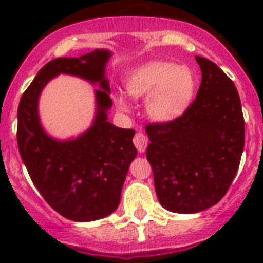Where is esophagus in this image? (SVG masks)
Returning a JSON list of instances; mask_svg holds the SVG:
<instances>
[{
  "instance_id": "34e87169",
  "label": "esophagus",
  "mask_w": 263,
  "mask_h": 263,
  "mask_svg": "<svg viewBox=\"0 0 263 263\" xmlns=\"http://www.w3.org/2000/svg\"><path fill=\"white\" fill-rule=\"evenodd\" d=\"M147 136L142 134V132H136L135 136H134V144H135V147L138 148L139 153H144V150L147 147Z\"/></svg>"
}]
</instances>
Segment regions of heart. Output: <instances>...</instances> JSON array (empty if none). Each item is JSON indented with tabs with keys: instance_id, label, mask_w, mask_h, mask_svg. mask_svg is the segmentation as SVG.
Masks as SVG:
<instances>
[{
	"instance_id": "obj_1",
	"label": "heart",
	"mask_w": 263,
	"mask_h": 263,
	"mask_svg": "<svg viewBox=\"0 0 263 263\" xmlns=\"http://www.w3.org/2000/svg\"><path fill=\"white\" fill-rule=\"evenodd\" d=\"M125 87L134 98L146 99L147 115L156 121H171L183 115L195 92V78L188 67L165 61H150L132 69ZM116 105L127 110L124 97H115Z\"/></svg>"
}]
</instances>
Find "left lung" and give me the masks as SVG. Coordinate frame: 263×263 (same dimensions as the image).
Here are the masks:
<instances>
[{"instance_id":"left-lung-1","label":"left lung","mask_w":263,"mask_h":263,"mask_svg":"<svg viewBox=\"0 0 263 263\" xmlns=\"http://www.w3.org/2000/svg\"><path fill=\"white\" fill-rule=\"evenodd\" d=\"M202 82L195 101L173 121L148 124L147 160L160 203L192 214L212 208L235 179L245 147V119L235 84L222 69L195 57Z\"/></svg>"}]
</instances>
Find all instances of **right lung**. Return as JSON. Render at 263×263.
<instances>
[{
    "label": "right lung",
    "mask_w": 263,
    "mask_h": 263,
    "mask_svg": "<svg viewBox=\"0 0 263 263\" xmlns=\"http://www.w3.org/2000/svg\"><path fill=\"white\" fill-rule=\"evenodd\" d=\"M111 57L95 49L80 57L51 60L36 73L22 95L17 109V146L32 183L43 199L68 220L88 222L109 216L120 203L128 168L136 157L134 129L107 121L110 86L105 71ZM64 73L87 80L96 92L91 127L76 138L55 140L39 119L40 92L53 77Z\"/></svg>",
    "instance_id": "1"
}]
</instances>
